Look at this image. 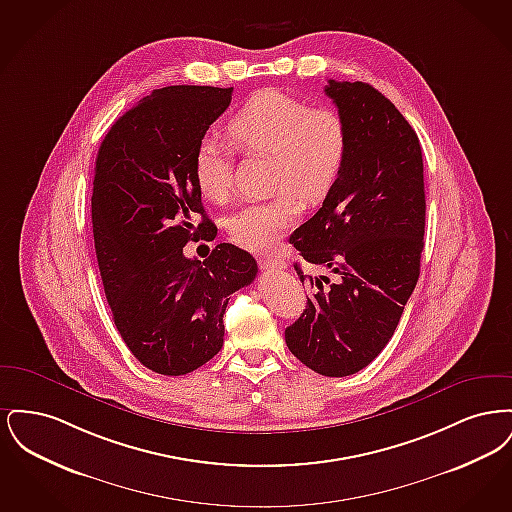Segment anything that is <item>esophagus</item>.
I'll list each match as a JSON object with an SVG mask.
<instances>
[{
  "label": "esophagus",
  "instance_id": "obj_1",
  "mask_svg": "<svg viewBox=\"0 0 512 512\" xmlns=\"http://www.w3.org/2000/svg\"><path fill=\"white\" fill-rule=\"evenodd\" d=\"M259 267L263 270H284L286 263L278 257H263V259H259Z\"/></svg>",
  "mask_w": 512,
  "mask_h": 512
}]
</instances>
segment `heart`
Returning a JSON list of instances; mask_svg holds the SVG:
<instances>
[{
	"mask_svg": "<svg viewBox=\"0 0 512 512\" xmlns=\"http://www.w3.org/2000/svg\"><path fill=\"white\" fill-rule=\"evenodd\" d=\"M228 132L245 151L270 153L272 159L270 184L280 192L247 203L226 222L234 244L267 251L297 217L295 195L315 203L336 184L349 147L347 122L334 107H313L280 90H261L230 119ZM194 178L209 201L220 203L230 195V151L215 136H205L195 149Z\"/></svg>",
	"mask_w": 512,
	"mask_h": 512,
	"instance_id": "b5f03b06",
	"label": "heart"
}]
</instances>
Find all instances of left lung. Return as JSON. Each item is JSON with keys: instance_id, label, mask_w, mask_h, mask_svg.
Listing matches in <instances>:
<instances>
[{"instance_id": "8db88e82", "label": "left lung", "mask_w": 512, "mask_h": 512, "mask_svg": "<svg viewBox=\"0 0 512 512\" xmlns=\"http://www.w3.org/2000/svg\"><path fill=\"white\" fill-rule=\"evenodd\" d=\"M324 94L349 130L340 176L290 244L326 268L305 276L311 295L286 328L293 355L322 376L370 365L391 340L420 274L426 195L422 147L413 126L366 82L328 80Z\"/></svg>"}]
</instances>
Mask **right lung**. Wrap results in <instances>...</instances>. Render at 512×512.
I'll return each mask as SVG.
<instances>
[{
  "instance_id": "add662e5",
  "label": "right lung",
  "mask_w": 512,
  "mask_h": 512,
  "mask_svg": "<svg viewBox=\"0 0 512 512\" xmlns=\"http://www.w3.org/2000/svg\"><path fill=\"white\" fill-rule=\"evenodd\" d=\"M230 99L232 88L155 90L99 146L92 226L103 290L126 347L157 374L211 361L230 295L257 276L255 259L236 245H217L205 261L184 255L190 240L211 238L194 155Z\"/></svg>"
}]
</instances>
